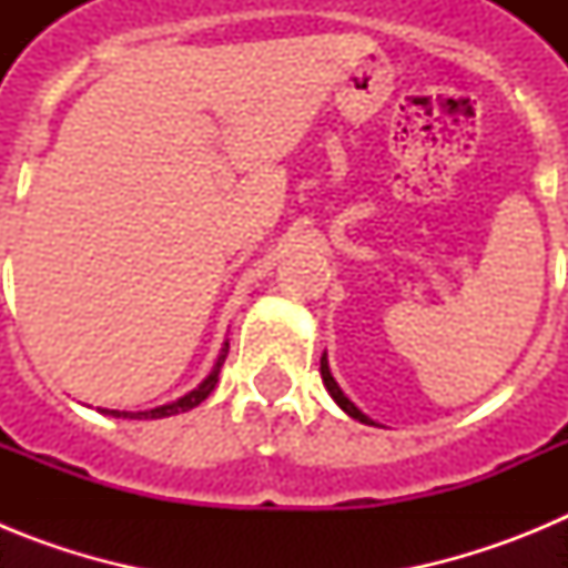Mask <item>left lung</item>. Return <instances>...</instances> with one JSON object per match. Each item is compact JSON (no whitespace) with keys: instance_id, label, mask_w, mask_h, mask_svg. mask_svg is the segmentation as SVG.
<instances>
[{"instance_id":"1","label":"left lung","mask_w":568,"mask_h":568,"mask_svg":"<svg viewBox=\"0 0 568 568\" xmlns=\"http://www.w3.org/2000/svg\"><path fill=\"white\" fill-rule=\"evenodd\" d=\"M321 381H324V386H327V393L333 395V400H335V404H338L341 409H344V413L349 415V418L361 420V424H369V426H375V420L369 418V415H364V413H361L358 406H355L353 400L346 398V395H344V389H341V386H338V381L333 378V373H329V361H327V353L321 355Z\"/></svg>"}]
</instances>
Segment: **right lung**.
<instances>
[{
  "label": "right lung",
  "instance_id": "obj_1",
  "mask_svg": "<svg viewBox=\"0 0 568 568\" xmlns=\"http://www.w3.org/2000/svg\"><path fill=\"white\" fill-rule=\"evenodd\" d=\"M227 349H230V341H224L222 353H219V358H215L213 369H210L207 378L202 381V384L195 386V389H190L187 395H182V398L170 400V404H162L155 406V409H148V413H119V409H99L102 415H113V418H130V420H144V418H170V415H179V413H187V409H193V406L202 404L204 398H207L210 393L215 389V384H219V373H222V364L224 358H227Z\"/></svg>",
  "mask_w": 568,
  "mask_h": 568
}]
</instances>
